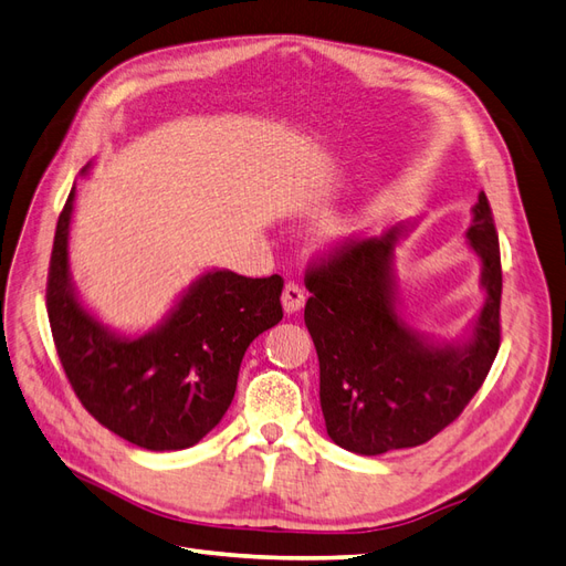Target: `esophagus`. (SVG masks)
<instances>
[{
  "instance_id": "esophagus-1",
  "label": "esophagus",
  "mask_w": 566,
  "mask_h": 566,
  "mask_svg": "<svg viewBox=\"0 0 566 566\" xmlns=\"http://www.w3.org/2000/svg\"><path fill=\"white\" fill-rule=\"evenodd\" d=\"M303 303H306V294H303V289L296 282H286L284 292H282L284 313H298L303 308Z\"/></svg>"
}]
</instances>
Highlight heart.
<instances>
[{
    "label": "heart",
    "instance_id": "b5f03b06",
    "mask_svg": "<svg viewBox=\"0 0 566 566\" xmlns=\"http://www.w3.org/2000/svg\"><path fill=\"white\" fill-rule=\"evenodd\" d=\"M370 222V212L366 208H344L332 212L323 224V239L329 245H346L364 234Z\"/></svg>",
    "mask_w": 566,
    "mask_h": 566
}]
</instances>
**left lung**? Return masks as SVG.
Masks as SVG:
<instances>
[{
    "label": "left lung",
    "instance_id": "left-lung-1",
    "mask_svg": "<svg viewBox=\"0 0 566 566\" xmlns=\"http://www.w3.org/2000/svg\"><path fill=\"white\" fill-rule=\"evenodd\" d=\"M416 224L346 243L308 274L303 321L321 360V407L327 434L346 452L378 457L428 442L481 389L500 349V243L485 193L467 229L483 306L457 339L407 321L397 249Z\"/></svg>",
    "mask_w": 566,
    "mask_h": 566
}]
</instances>
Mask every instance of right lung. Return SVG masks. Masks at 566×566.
Returning <instances> with one entry per match:
<instances>
[{"label":"right lung","mask_w":566,"mask_h":566,"mask_svg":"<svg viewBox=\"0 0 566 566\" xmlns=\"http://www.w3.org/2000/svg\"><path fill=\"white\" fill-rule=\"evenodd\" d=\"M91 165L81 177H88ZM76 186L54 231L48 315L66 378L93 418L150 452L193 447L222 421L251 342L282 321V277L212 268L155 327L126 335L99 321L71 274Z\"/></svg>","instance_id":"obj_1"}]
</instances>
